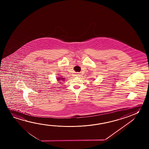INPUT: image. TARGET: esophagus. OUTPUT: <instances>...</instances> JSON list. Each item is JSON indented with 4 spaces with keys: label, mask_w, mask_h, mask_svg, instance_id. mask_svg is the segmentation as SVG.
<instances>
[{
    "label": "esophagus",
    "mask_w": 149,
    "mask_h": 149,
    "mask_svg": "<svg viewBox=\"0 0 149 149\" xmlns=\"http://www.w3.org/2000/svg\"><path fill=\"white\" fill-rule=\"evenodd\" d=\"M76 76H79L80 74H79V73H76Z\"/></svg>",
    "instance_id": "1"
}]
</instances>
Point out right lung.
<instances>
[{
	"instance_id": "obj_1",
	"label": "right lung",
	"mask_w": 149,
	"mask_h": 149,
	"mask_svg": "<svg viewBox=\"0 0 149 149\" xmlns=\"http://www.w3.org/2000/svg\"><path fill=\"white\" fill-rule=\"evenodd\" d=\"M56 79H57V81H59V83H61V81H65V78H63V77H62L61 76H58V77H57Z\"/></svg>"
}]
</instances>
